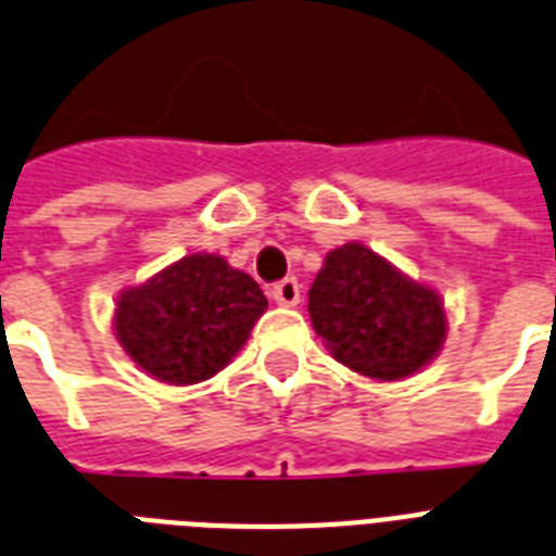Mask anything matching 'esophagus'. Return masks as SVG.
Returning a JSON list of instances; mask_svg holds the SVG:
<instances>
[{"label": "esophagus", "instance_id": "esophagus-1", "mask_svg": "<svg viewBox=\"0 0 556 556\" xmlns=\"http://www.w3.org/2000/svg\"><path fill=\"white\" fill-rule=\"evenodd\" d=\"M300 282L293 277H286L282 282H277V286L270 288V296H274V302L277 305H286V308H293V305H300Z\"/></svg>", "mask_w": 556, "mask_h": 556}]
</instances>
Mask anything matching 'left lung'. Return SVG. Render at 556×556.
<instances>
[{
    "label": "left lung",
    "mask_w": 556,
    "mask_h": 556,
    "mask_svg": "<svg viewBox=\"0 0 556 556\" xmlns=\"http://www.w3.org/2000/svg\"><path fill=\"white\" fill-rule=\"evenodd\" d=\"M308 314L337 363L382 382L431 363L448 331L440 293L359 242L325 256L308 291Z\"/></svg>",
    "instance_id": "8db88e82"
}]
</instances>
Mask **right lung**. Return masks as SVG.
Instances as JSON below:
<instances>
[{
    "instance_id": "add662e5",
    "label": "right lung",
    "mask_w": 556,
    "mask_h": 556,
    "mask_svg": "<svg viewBox=\"0 0 556 556\" xmlns=\"http://www.w3.org/2000/svg\"><path fill=\"white\" fill-rule=\"evenodd\" d=\"M268 300L223 256L191 254L116 300V340L146 374L193 386L231 363Z\"/></svg>"
}]
</instances>
